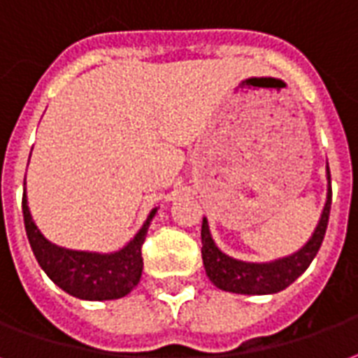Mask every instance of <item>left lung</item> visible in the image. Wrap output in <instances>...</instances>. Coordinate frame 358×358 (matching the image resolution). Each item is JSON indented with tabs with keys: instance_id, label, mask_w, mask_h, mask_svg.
Masks as SVG:
<instances>
[{
	"instance_id": "8db88e82",
	"label": "left lung",
	"mask_w": 358,
	"mask_h": 358,
	"mask_svg": "<svg viewBox=\"0 0 358 358\" xmlns=\"http://www.w3.org/2000/svg\"><path fill=\"white\" fill-rule=\"evenodd\" d=\"M326 190L324 208L320 211V217L315 231L297 252L273 262H242L233 255L225 254L215 244L210 233L208 219L202 221V259H204L206 275L219 289L244 294V296H267L276 294L280 289L288 288L296 278L303 275L307 267L311 265L318 248L322 244L330 217V206H332V187H330V168L326 164Z\"/></svg>"
}]
</instances>
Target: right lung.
<instances>
[{
  "mask_svg": "<svg viewBox=\"0 0 358 358\" xmlns=\"http://www.w3.org/2000/svg\"><path fill=\"white\" fill-rule=\"evenodd\" d=\"M22 213H24L28 242L40 267L66 294L87 301H106V299H120L127 296L139 284L143 275L141 248L148 233V227L158 213V208H152L147 221L125 246L108 254L72 250L45 238V234L36 225L28 208L26 181L24 194H22Z\"/></svg>",
  "mask_w": 358,
  "mask_h": 358,
  "instance_id": "right-lung-1",
  "label": "right lung"
}]
</instances>
